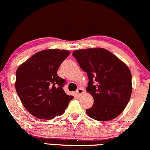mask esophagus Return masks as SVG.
<instances>
[{"label":"esophagus","mask_w":150,"mask_h":150,"mask_svg":"<svg viewBox=\"0 0 150 150\" xmlns=\"http://www.w3.org/2000/svg\"><path fill=\"white\" fill-rule=\"evenodd\" d=\"M84 93V89L83 88H79L78 89L76 90V93L77 96H81L83 93Z\"/></svg>","instance_id":"34e87169"}]
</instances>
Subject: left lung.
<instances>
[{
    "mask_svg": "<svg viewBox=\"0 0 150 150\" xmlns=\"http://www.w3.org/2000/svg\"><path fill=\"white\" fill-rule=\"evenodd\" d=\"M72 54L89 79L86 91L93 96L94 103L86 110L88 116L101 121L118 117L132 93V76L127 65L101 47L77 50Z\"/></svg>",
    "mask_w": 150,
    "mask_h": 150,
    "instance_id": "8db88e82",
    "label": "left lung"
}]
</instances>
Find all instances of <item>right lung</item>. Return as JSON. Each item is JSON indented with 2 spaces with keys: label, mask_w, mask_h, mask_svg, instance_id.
I'll return each mask as SVG.
<instances>
[{
  "label": "right lung",
  "mask_w": 150,
  "mask_h": 150,
  "mask_svg": "<svg viewBox=\"0 0 150 150\" xmlns=\"http://www.w3.org/2000/svg\"><path fill=\"white\" fill-rule=\"evenodd\" d=\"M69 54L67 50H41L17 68L16 91L23 106L35 117L50 120L60 116L74 98L65 93V80L57 75Z\"/></svg>",
  "instance_id": "right-lung-1"
}]
</instances>
